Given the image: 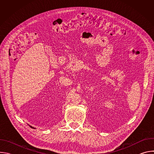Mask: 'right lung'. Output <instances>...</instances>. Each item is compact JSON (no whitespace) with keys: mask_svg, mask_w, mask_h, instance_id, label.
<instances>
[{"mask_svg":"<svg viewBox=\"0 0 154 154\" xmlns=\"http://www.w3.org/2000/svg\"><path fill=\"white\" fill-rule=\"evenodd\" d=\"M30 127H31V128H33V127H32V126H30Z\"/></svg>","mask_w":154,"mask_h":154,"instance_id":"1","label":"right lung"}]
</instances>
